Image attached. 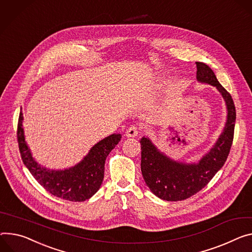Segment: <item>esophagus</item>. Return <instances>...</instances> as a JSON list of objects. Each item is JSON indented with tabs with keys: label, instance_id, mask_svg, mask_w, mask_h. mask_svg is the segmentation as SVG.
I'll use <instances>...</instances> for the list:
<instances>
[{
	"label": "esophagus",
	"instance_id": "34e87169",
	"mask_svg": "<svg viewBox=\"0 0 252 252\" xmlns=\"http://www.w3.org/2000/svg\"><path fill=\"white\" fill-rule=\"evenodd\" d=\"M138 134H139V129L135 126H129L126 131V136H127V138H135Z\"/></svg>",
	"mask_w": 252,
	"mask_h": 252
}]
</instances>
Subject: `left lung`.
Returning a JSON list of instances; mask_svg holds the SVG:
<instances>
[{
	"label": "left lung",
	"instance_id": "left-lung-1",
	"mask_svg": "<svg viewBox=\"0 0 252 252\" xmlns=\"http://www.w3.org/2000/svg\"><path fill=\"white\" fill-rule=\"evenodd\" d=\"M197 64V80L210 84L222 95L227 109L223 131L214 146L198 163L175 161L159 151L152 141L143 136L141 143V170L153 194L166 201L185 200L204 188L223 167L233 142L236 111L229 93L219 83L211 68L203 62Z\"/></svg>",
	"mask_w": 252,
	"mask_h": 252
}]
</instances>
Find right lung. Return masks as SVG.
I'll return each instance as SVG.
<instances>
[{"instance_id":"obj_1","label":"right lung","mask_w":252,"mask_h":252,"mask_svg":"<svg viewBox=\"0 0 252 252\" xmlns=\"http://www.w3.org/2000/svg\"><path fill=\"white\" fill-rule=\"evenodd\" d=\"M17 136L23 163L39 184L52 195L73 202L85 201L99 190L104 176L105 159L122 139L121 133H112L95 144L75 166L64 170H50L38 164L32 157L25 141L22 110Z\"/></svg>"}]
</instances>
